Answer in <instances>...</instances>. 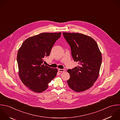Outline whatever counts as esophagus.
<instances>
[{"mask_svg":"<svg viewBox=\"0 0 120 120\" xmlns=\"http://www.w3.org/2000/svg\"><path fill=\"white\" fill-rule=\"evenodd\" d=\"M65 70L64 69H58V71L59 72H64L65 71Z\"/></svg>","mask_w":120,"mask_h":120,"instance_id":"esophagus-1","label":"esophagus"}]
</instances>
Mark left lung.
Here are the masks:
<instances>
[{
  "label": "left lung",
  "instance_id": "left-lung-1",
  "mask_svg": "<svg viewBox=\"0 0 120 120\" xmlns=\"http://www.w3.org/2000/svg\"><path fill=\"white\" fill-rule=\"evenodd\" d=\"M71 49L74 62L79 65L68 69L70 78L67 81L73 91L80 92L91 87L97 79L102 62L101 53L95 41L79 33H63Z\"/></svg>",
  "mask_w": 120,
  "mask_h": 120
}]
</instances>
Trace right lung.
<instances>
[{"instance_id":"add662e5","label":"right lung","mask_w":120,"mask_h":120,"mask_svg":"<svg viewBox=\"0 0 120 120\" xmlns=\"http://www.w3.org/2000/svg\"><path fill=\"white\" fill-rule=\"evenodd\" d=\"M61 33H43L26 39L17 56L19 75L22 83L32 91H45L48 84L56 76L57 70L42 64L43 58L49 56Z\"/></svg>"}]
</instances>
